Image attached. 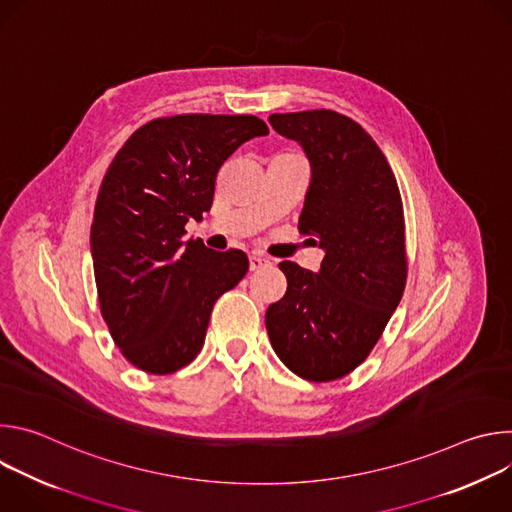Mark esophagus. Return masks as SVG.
I'll list each match as a JSON object with an SVG mask.
<instances>
[{"instance_id": "esophagus-1", "label": "esophagus", "mask_w": 512, "mask_h": 512, "mask_svg": "<svg viewBox=\"0 0 512 512\" xmlns=\"http://www.w3.org/2000/svg\"><path fill=\"white\" fill-rule=\"evenodd\" d=\"M267 265H269V259H265L263 255H259V253L249 255V269H251V271H259V269H263V267H267Z\"/></svg>"}]
</instances>
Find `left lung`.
Listing matches in <instances>:
<instances>
[{"label": "left lung", "mask_w": 512, "mask_h": 512, "mask_svg": "<svg viewBox=\"0 0 512 512\" xmlns=\"http://www.w3.org/2000/svg\"><path fill=\"white\" fill-rule=\"evenodd\" d=\"M271 127L298 141L312 178L298 229L320 241V271L283 261L285 296L265 326L275 354L298 377L340 379L369 356L401 302L407 257L403 202L373 137L330 109L273 113Z\"/></svg>", "instance_id": "1"}]
</instances>
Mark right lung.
Wrapping results in <instances>:
<instances>
[{
	"label": "right lung",
	"instance_id": "1",
	"mask_svg": "<svg viewBox=\"0 0 512 512\" xmlns=\"http://www.w3.org/2000/svg\"><path fill=\"white\" fill-rule=\"evenodd\" d=\"M253 115H176L139 127L99 188L91 255L103 320L133 367L170 375L200 352L214 302L247 273L239 249L184 239L210 210L221 166L267 135Z\"/></svg>",
	"mask_w": 512,
	"mask_h": 512
}]
</instances>
